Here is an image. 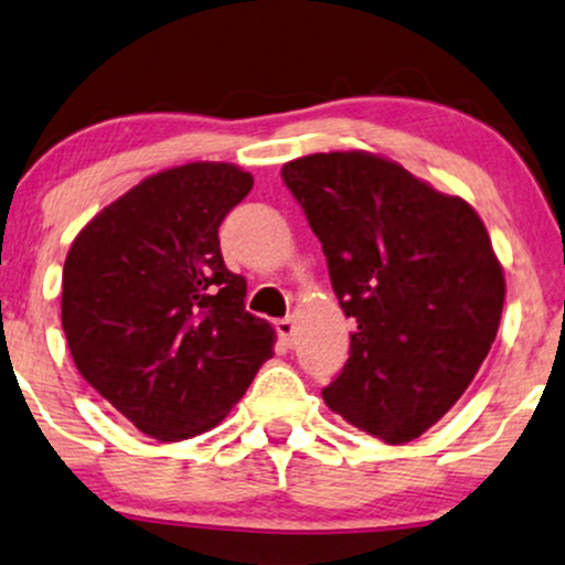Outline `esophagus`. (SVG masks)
Here are the masks:
<instances>
[{
  "label": "esophagus",
  "mask_w": 565,
  "mask_h": 565,
  "mask_svg": "<svg viewBox=\"0 0 565 565\" xmlns=\"http://www.w3.org/2000/svg\"><path fill=\"white\" fill-rule=\"evenodd\" d=\"M275 329H277V337H280L282 340V345H292V334H296V321H292L290 317L288 319H280L275 324Z\"/></svg>",
  "instance_id": "esophagus-1"
}]
</instances>
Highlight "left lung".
I'll return each instance as SVG.
<instances>
[{"instance_id":"obj_1","label":"left lung","mask_w":565,"mask_h":565,"mask_svg":"<svg viewBox=\"0 0 565 565\" xmlns=\"http://www.w3.org/2000/svg\"><path fill=\"white\" fill-rule=\"evenodd\" d=\"M282 181L355 321L321 397L386 444L413 441L470 386L493 345L503 273L470 204L369 152H317Z\"/></svg>"}]
</instances>
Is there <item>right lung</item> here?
<instances>
[{"label": "right lung", "instance_id": "obj_1", "mask_svg": "<svg viewBox=\"0 0 565 565\" xmlns=\"http://www.w3.org/2000/svg\"><path fill=\"white\" fill-rule=\"evenodd\" d=\"M252 186L228 163L150 175L98 212L64 262L62 327L77 371L160 441L217 426L275 355V329L246 311V280L217 238Z\"/></svg>", "mask_w": 565, "mask_h": 565}]
</instances>
